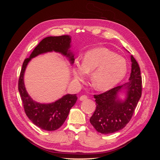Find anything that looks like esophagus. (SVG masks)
<instances>
[{
    "label": "esophagus",
    "instance_id": "1",
    "mask_svg": "<svg viewBox=\"0 0 160 160\" xmlns=\"http://www.w3.org/2000/svg\"><path fill=\"white\" fill-rule=\"evenodd\" d=\"M87 99H88V96L85 95H81V96L80 97V98H79L80 101H84V100H86Z\"/></svg>",
    "mask_w": 160,
    "mask_h": 160
}]
</instances>
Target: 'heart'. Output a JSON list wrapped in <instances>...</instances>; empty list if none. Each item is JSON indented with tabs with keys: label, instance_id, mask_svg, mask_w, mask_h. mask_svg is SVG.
Returning <instances> with one entry per match:
<instances>
[{
	"label": "heart",
	"instance_id": "1",
	"mask_svg": "<svg viewBox=\"0 0 160 160\" xmlns=\"http://www.w3.org/2000/svg\"><path fill=\"white\" fill-rule=\"evenodd\" d=\"M128 70L126 59L105 47H98L85 52L83 61L77 60L73 66L76 81L84 80L91 72V79L94 88L107 91L123 80Z\"/></svg>",
	"mask_w": 160,
	"mask_h": 160
}]
</instances>
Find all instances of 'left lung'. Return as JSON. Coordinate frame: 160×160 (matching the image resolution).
I'll list each match as a JSON object with an SVG mask.
<instances>
[{"mask_svg":"<svg viewBox=\"0 0 160 160\" xmlns=\"http://www.w3.org/2000/svg\"><path fill=\"white\" fill-rule=\"evenodd\" d=\"M131 61L132 71L128 82L101 94L94 95L97 107L89 121L97 132L101 133H113L125 128L132 119L141 98V71L133 55H131ZM123 88L127 89V98L121 101L117 94Z\"/></svg>","mask_w":160,"mask_h":160,"instance_id":"obj_1","label":"left lung"}]
</instances>
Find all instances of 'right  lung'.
<instances>
[{
    "label": "right lung",
    "instance_id": "add662e5",
    "mask_svg": "<svg viewBox=\"0 0 160 160\" xmlns=\"http://www.w3.org/2000/svg\"><path fill=\"white\" fill-rule=\"evenodd\" d=\"M71 37L62 35L46 37L34 49L30 57L25 59L19 76L18 88L22 105L27 117L31 122L42 129L55 131L64 123L71 108L77 99L76 94H67L62 98L49 104H42L33 101L28 95L24 84V73L26 67L32 58L47 52L55 51L69 58L71 63L74 62V55L70 52Z\"/></svg>",
    "mask_w": 160,
    "mask_h": 160
}]
</instances>
